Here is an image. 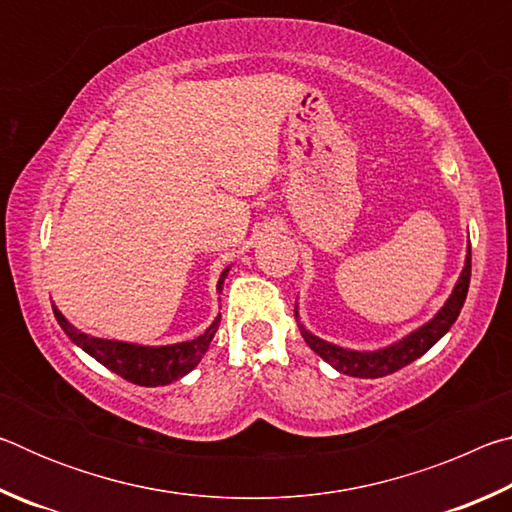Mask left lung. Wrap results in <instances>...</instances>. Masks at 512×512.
Here are the masks:
<instances>
[{
	"label": "left lung",
	"instance_id": "8db88e82",
	"mask_svg": "<svg viewBox=\"0 0 512 512\" xmlns=\"http://www.w3.org/2000/svg\"><path fill=\"white\" fill-rule=\"evenodd\" d=\"M470 275H472V250H467L463 273L458 277L454 293L445 302V307L438 311V316L386 350L354 352V350L336 348V345L320 341L318 336L309 334L302 325H300V334L320 359H325L329 366H334L336 370L343 372V375L366 377V379L391 375V372L409 366L411 361L422 357V354L427 352L431 345H436L440 341V336H445L447 329L456 323V318L463 309V302L467 298V289H470Z\"/></svg>",
	"mask_w": 512,
	"mask_h": 512
}]
</instances>
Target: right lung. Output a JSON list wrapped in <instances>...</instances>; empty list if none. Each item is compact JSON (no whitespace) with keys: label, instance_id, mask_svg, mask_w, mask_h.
<instances>
[{"label":"right lung","instance_id":"right-lung-1","mask_svg":"<svg viewBox=\"0 0 512 512\" xmlns=\"http://www.w3.org/2000/svg\"><path fill=\"white\" fill-rule=\"evenodd\" d=\"M225 275H228V268L221 273L219 289L223 287ZM54 316L58 320V325L63 327V332L79 345V348H83L90 357L103 363V366L115 372V375L124 377L126 381H133L137 386H164L187 375L189 370H194L198 366V361L203 359L207 345H210L221 320V316H216L214 323L194 341L162 345V348H142V345L135 343L103 341L83 334L74 325H69L65 316L60 314L56 307Z\"/></svg>","mask_w":512,"mask_h":512}]
</instances>
